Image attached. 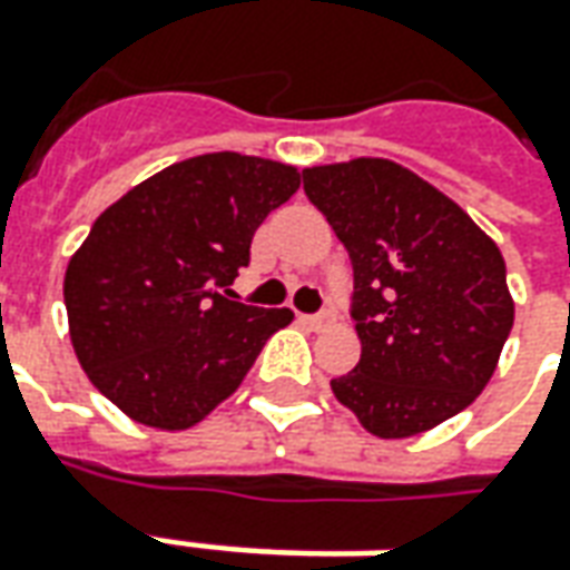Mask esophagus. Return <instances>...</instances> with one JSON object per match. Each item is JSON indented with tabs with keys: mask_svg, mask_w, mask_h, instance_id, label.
I'll return each instance as SVG.
<instances>
[{
	"mask_svg": "<svg viewBox=\"0 0 570 570\" xmlns=\"http://www.w3.org/2000/svg\"><path fill=\"white\" fill-rule=\"evenodd\" d=\"M334 321V308H321L315 315H308V324L312 327H324V324H331Z\"/></svg>",
	"mask_w": 570,
	"mask_h": 570,
	"instance_id": "obj_1",
	"label": "esophagus"
}]
</instances>
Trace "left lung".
I'll use <instances>...</instances> for the list:
<instances>
[{
  "instance_id": "8db88e82",
  "label": "left lung",
  "mask_w": 570,
  "mask_h": 570,
  "mask_svg": "<svg viewBox=\"0 0 570 570\" xmlns=\"http://www.w3.org/2000/svg\"><path fill=\"white\" fill-rule=\"evenodd\" d=\"M352 258L362 358L334 396L383 440L468 409L493 377L514 305L497 243L428 180L386 158L302 171Z\"/></svg>"
}]
</instances>
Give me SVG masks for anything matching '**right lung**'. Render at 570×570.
I'll return each instance as SVG.
<instances>
[{
  "mask_svg": "<svg viewBox=\"0 0 570 570\" xmlns=\"http://www.w3.org/2000/svg\"><path fill=\"white\" fill-rule=\"evenodd\" d=\"M299 171L208 153L142 180L96 218L65 274L71 343L92 386L161 431L199 424L234 393L289 308L236 302L258 224Z\"/></svg>",
  "mask_w": 570,
  "mask_h": 570,
  "instance_id": "add662e5",
  "label": "right lung"
}]
</instances>
